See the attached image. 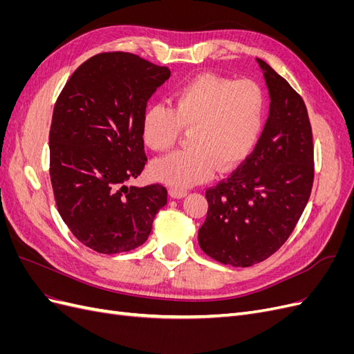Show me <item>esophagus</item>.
Returning a JSON list of instances; mask_svg holds the SVG:
<instances>
[{
	"label": "esophagus",
	"mask_w": 354,
	"mask_h": 354,
	"mask_svg": "<svg viewBox=\"0 0 354 354\" xmlns=\"http://www.w3.org/2000/svg\"><path fill=\"white\" fill-rule=\"evenodd\" d=\"M187 195V190H183V189H176V187H173V189H169V196L171 198H185Z\"/></svg>",
	"instance_id": "1"
}]
</instances>
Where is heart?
I'll list each match as a JSON object with an SVG mask.
<instances>
[{"mask_svg": "<svg viewBox=\"0 0 354 354\" xmlns=\"http://www.w3.org/2000/svg\"><path fill=\"white\" fill-rule=\"evenodd\" d=\"M266 97L254 81L199 75L174 94V111L149 108L142 121L145 145L155 152L173 147L189 130V149L158 159L152 174L162 183L187 189L208 180L216 168L229 171L251 153L263 131Z\"/></svg>", "mask_w": 354, "mask_h": 354, "instance_id": "b5f03b06", "label": "heart"}]
</instances>
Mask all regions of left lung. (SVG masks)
Here are the masks:
<instances>
[{"instance_id":"8db88e82","label":"left lung","mask_w":354,"mask_h":354,"mask_svg":"<svg viewBox=\"0 0 354 354\" xmlns=\"http://www.w3.org/2000/svg\"><path fill=\"white\" fill-rule=\"evenodd\" d=\"M257 63L270 111L254 152L207 190L202 251L223 264L250 267L269 259L292 233L313 186V136L303 99L261 59Z\"/></svg>"}]
</instances>
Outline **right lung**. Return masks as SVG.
Instances as JSON below:
<instances>
[{
  "mask_svg": "<svg viewBox=\"0 0 354 354\" xmlns=\"http://www.w3.org/2000/svg\"><path fill=\"white\" fill-rule=\"evenodd\" d=\"M169 69L131 53H102L72 73L53 112L50 177L57 209L81 243L100 254L143 245L162 185L130 186L146 162L142 121Z\"/></svg>",
  "mask_w": 354,
  "mask_h": 354,
  "instance_id": "1",
  "label": "right lung"
}]
</instances>
